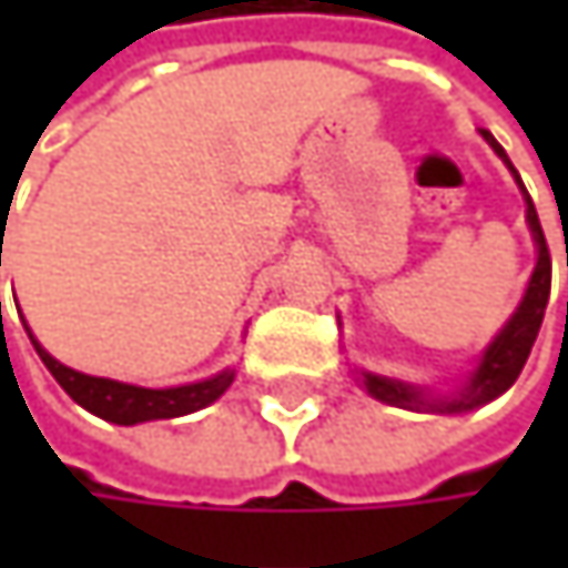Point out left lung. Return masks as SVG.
<instances>
[{
    "mask_svg": "<svg viewBox=\"0 0 568 568\" xmlns=\"http://www.w3.org/2000/svg\"><path fill=\"white\" fill-rule=\"evenodd\" d=\"M484 141L494 148V154L510 168L513 180L519 183V193L526 200V223H529V233H532V243H536V266H532V276L526 283V292L516 305L507 325L490 338V345L477 355V365L474 372L467 375V382L457 388V392H434L427 385H414V382H400V378H388V375H375V372H358L362 378V388L375 400H385V404H395L404 410H420V414H467L474 407H484L490 404L494 397H500L504 392H510L513 382L519 378L526 358H529V348L539 335V325H542V315H546V302H549V283H552V260H549V250H546V236H542V226H539V216H536V206L519 180V173L510 164L507 151L497 144V138L490 131H480Z\"/></svg>",
    "mask_w": 568,
    "mask_h": 568,
    "instance_id": "8db88e82",
    "label": "left lung"
}]
</instances>
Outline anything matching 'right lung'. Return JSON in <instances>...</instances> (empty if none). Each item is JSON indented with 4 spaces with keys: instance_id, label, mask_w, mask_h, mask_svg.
I'll use <instances>...</instances> for the list:
<instances>
[{
    "instance_id": "obj_1",
    "label": "right lung",
    "mask_w": 568,
    "mask_h": 568,
    "mask_svg": "<svg viewBox=\"0 0 568 568\" xmlns=\"http://www.w3.org/2000/svg\"><path fill=\"white\" fill-rule=\"evenodd\" d=\"M26 332H29V338H32L39 358L45 362V368L55 375V382L68 392V397H71L74 404H81L84 410H91V414L101 417V420L124 424V427L144 424V420H168V417L193 414V410L213 404L216 397L233 385V378H236V368H223V372L213 375V378L190 382V385H176V388H141V385H128V382H114V378H98V375L74 372V368L61 365L58 358H52V355L39 345V338L32 335L29 325H26Z\"/></svg>"
}]
</instances>
